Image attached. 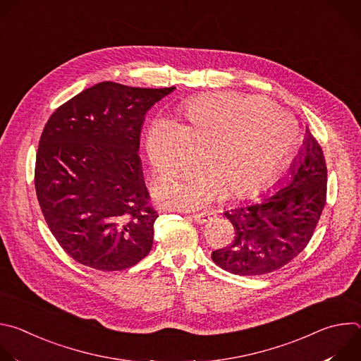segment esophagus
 I'll use <instances>...</instances> for the list:
<instances>
[{"label": "esophagus", "mask_w": 361, "mask_h": 361, "mask_svg": "<svg viewBox=\"0 0 361 361\" xmlns=\"http://www.w3.org/2000/svg\"><path fill=\"white\" fill-rule=\"evenodd\" d=\"M213 217H214V213H213V212H202V213H198V214H194V216H192L194 221L198 223V224L207 223V221L212 220Z\"/></svg>", "instance_id": "obj_1"}]
</instances>
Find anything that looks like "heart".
Segmentation results:
<instances>
[{
    "mask_svg": "<svg viewBox=\"0 0 361 361\" xmlns=\"http://www.w3.org/2000/svg\"><path fill=\"white\" fill-rule=\"evenodd\" d=\"M184 126L154 121L145 148L157 173L183 176L200 166L204 152L212 170L187 180L163 177L156 197L174 207L188 209L210 198L219 187L226 197L259 191L287 157L297 124L290 114L264 98L237 92H213L190 99L183 109Z\"/></svg>",
    "mask_w": 361,
    "mask_h": 361,
    "instance_id": "b5f03b06",
    "label": "heart"
}]
</instances>
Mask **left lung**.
I'll use <instances>...</instances> for the list:
<instances>
[{
	"label": "left lung",
	"instance_id": "left-lung-1",
	"mask_svg": "<svg viewBox=\"0 0 361 361\" xmlns=\"http://www.w3.org/2000/svg\"><path fill=\"white\" fill-rule=\"evenodd\" d=\"M326 195L324 154L307 130L288 176L259 201L224 213L233 224L234 240L212 252L213 262L237 276H263L281 269L312 240Z\"/></svg>",
	"mask_w": 361,
	"mask_h": 361
}]
</instances>
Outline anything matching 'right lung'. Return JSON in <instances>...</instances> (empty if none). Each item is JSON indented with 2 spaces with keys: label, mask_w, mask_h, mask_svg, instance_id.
<instances>
[{
  "label": "right lung",
  "mask_w": 361,
  "mask_h": 361,
  "mask_svg": "<svg viewBox=\"0 0 361 361\" xmlns=\"http://www.w3.org/2000/svg\"><path fill=\"white\" fill-rule=\"evenodd\" d=\"M174 88L98 82L47 121L35 192L51 233L80 264L121 271L149 252L159 214L144 183L140 134L145 113Z\"/></svg>",
  "instance_id": "1"
}]
</instances>
